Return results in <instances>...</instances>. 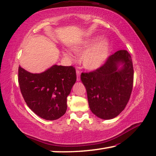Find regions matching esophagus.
Wrapping results in <instances>:
<instances>
[{
    "label": "esophagus",
    "mask_w": 156,
    "mask_h": 156,
    "mask_svg": "<svg viewBox=\"0 0 156 156\" xmlns=\"http://www.w3.org/2000/svg\"><path fill=\"white\" fill-rule=\"evenodd\" d=\"M76 80L79 82V81H80V71L76 70Z\"/></svg>",
    "instance_id": "34e87169"
}]
</instances>
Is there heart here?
<instances>
[{
    "mask_svg": "<svg viewBox=\"0 0 156 156\" xmlns=\"http://www.w3.org/2000/svg\"><path fill=\"white\" fill-rule=\"evenodd\" d=\"M110 44L106 38L99 37L87 38L72 47L74 52L82 53V65L87 69L96 70L104 65L109 52ZM67 56V54L64 52Z\"/></svg>",
    "mask_w": 156,
    "mask_h": 156,
    "instance_id": "b5f03b06",
    "label": "heart"
}]
</instances>
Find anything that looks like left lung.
Listing matches in <instances>:
<instances>
[{
	"label": "left lung",
	"instance_id": "obj_1",
	"mask_svg": "<svg viewBox=\"0 0 156 156\" xmlns=\"http://www.w3.org/2000/svg\"><path fill=\"white\" fill-rule=\"evenodd\" d=\"M89 108L101 119H114L124 109L133 83L131 57L126 50L111 55L103 66L94 72L82 73Z\"/></svg>",
	"mask_w": 156,
	"mask_h": 156
}]
</instances>
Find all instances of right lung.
<instances>
[{"label": "right lung", "instance_id": "right-lung-1", "mask_svg": "<svg viewBox=\"0 0 156 156\" xmlns=\"http://www.w3.org/2000/svg\"><path fill=\"white\" fill-rule=\"evenodd\" d=\"M76 80V70L72 66L54 65L38 74L18 67V82L25 101L45 120H56L65 114L67 98Z\"/></svg>", "mask_w": 156, "mask_h": 156}]
</instances>
